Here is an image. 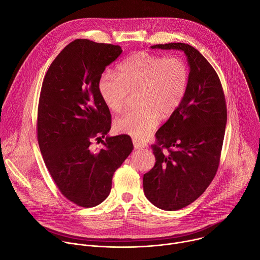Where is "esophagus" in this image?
Here are the masks:
<instances>
[{
	"label": "esophagus",
	"mask_w": 260,
	"mask_h": 260,
	"mask_svg": "<svg viewBox=\"0 0 260 260\" xmlns=\"http://www.w3.org/2000/svg\"><path fill=\"white\" fill-rule=\"evenodd\" d=\"M133 144H134L135 149H144V148H146V147H147V145H146V144H144V143L140 142V141H139V140H137V139H134V140H133Z\"/></svg>",
	"instance_id": "obj_1"
}]
</instances>
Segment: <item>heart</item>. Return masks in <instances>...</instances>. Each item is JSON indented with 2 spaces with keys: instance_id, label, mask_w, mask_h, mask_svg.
<instances>
[{
  "instance_id": "1",
  "label": "heart",
  "mask_w": 260,
  "mask_h": 260,
  "mask_svg": "<svg viewBox=\"0 0 260 260\" xmlns=\"http://www.w3.org/2000/svg\"><path fill=\"white\" fill-rule=\"evenodd\" d=\"M188 83L189 68L181 57L139 51L118 64L117 74L104 73L98 89L113 113L121 112L128 94L137 92L138 107L116 119L114 128L145 140L156 128L160 116L170 117L179 109Z\"/></svg>"
}]
</instances>
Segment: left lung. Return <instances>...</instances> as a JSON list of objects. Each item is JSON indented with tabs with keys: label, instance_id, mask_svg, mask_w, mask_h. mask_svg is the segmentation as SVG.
Wrapping results in <instances>:
<instances>
[{
	"label": "left lung",
	"instance_id": "left-lung-1",
	"mask_svg": "<svg viewBox=\"0 0 260 260\" xmlns=\"http://www.w3.org/2000/svg\"><path fill=\"white\" fill-rule=\"evenodd\" d=\"M151 48L181 50L189 66L186 94L156 132L157 142L151 146L156 161L143 177L149 202L176 211L199 199L216 175L228 120L226 103L217 73L194 47L168 43Z\"/></svg>",
	"mask_w": 260,
	"mask_h": 260
}]
</instances>
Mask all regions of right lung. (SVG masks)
Wrapping results in <instances>:
<instances>
[{"label": "right lung", "mask_w": 260, "mask_h": 260, "mask_svg": "<svg viewBox=\"0 0 260 260\" xmlns=\"http://www.w3.org/2000/svg\"><path fill=\"white\" fill-rule=\"evenodd\" d=\"M122 52L118 45L77 39L50 64L38 106V143L59 191L80 207L104 202L114 172L134 149L127 135L106 136L111 114L98 84L106 67ZM105 141H102V138ZM103 144L93 150L92 141Z\"/></svg>", "instance_id": "add662e5"}]
</instances>
